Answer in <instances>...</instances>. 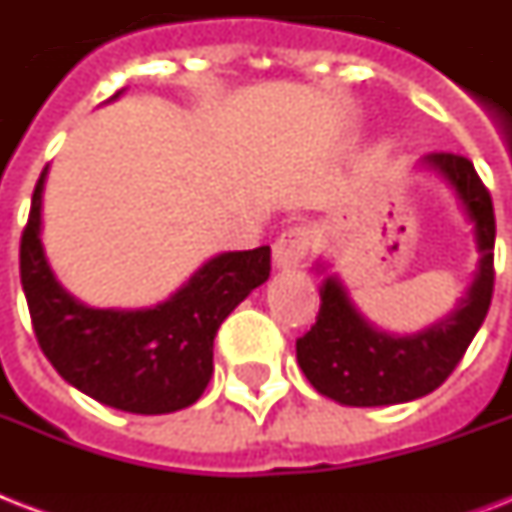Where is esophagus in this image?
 Returning a JSON list of instances; mask_svg holds the SVG:
<instances>
[{
	"label": "esophagus",
	"instance_id": "34e87169",
	"mask_svg": "<svg viewBox=\"0 0 512 512\" xmlns=\"http://www.w3.org/2000/svg\"><path fill=\"white\" fill-rule=\"evenodd\" d=\"M313 249V231L311 225L297 223L289 225L273 244V260L279 268H297Z\"/></svg>",
	"mask_w": 512,
	"mask_h": 512
}]
</instances>
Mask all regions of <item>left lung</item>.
Wrapping results in <instances>:
<instances>
[{
	"label": "left lung",
	"mask_w": 512,
	"mask_h": 512,
	"mask_svg": "<svg viewBox=\"0 0 512 512\" xmlns=\"http://www.w3.org/2000/svg\"><path fill=\"white\" fill-rule=\"evenodd\" d=\"M425 162L452 183L476 223L481 268L460 308L414 337L377 332L353 308L340 281H324L316 324L297 337V364L321 396L340 404L385 406L433 393L457 369L492 305L497 233L492 193L468 156L436 151Z\"/></svg>",
	"instance_id": "left-lung-1"
}]
</instances>
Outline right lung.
<instances>
[{
	"label": "right lung",
	"mask_w": 512,
	"mask_h": 512,
	"mask_svg": "<svg viewBox=\"0 0 512 512\" xmlns=\"http://www.w3.org/2000/svg\"><path fill=\"white\" fill-rule=\"evenodd\" d=\"M47 167L20 236V284L39 348L55 372L100 404L167 414L199 401L212 377V342L225 316L271 273V247L209 260L151 311H98L74 300L44 260L39 223Z\"/></svg>",
	"instance_id": "1"
}]
</instances>
